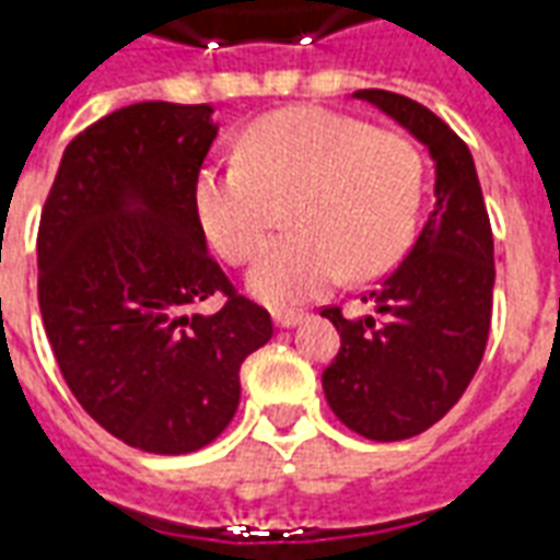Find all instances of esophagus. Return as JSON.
I'll return each instance as SVG.
<instances>
[{
    "instance_id": "1",
    "label": "esophagus",
    "mask_w": 560,
    "mask_h": 560,
    "mask_svg": "<svg viewBox=\"0 0 560 560\" xmlns=\"http://www.w3.org/2000/svg\"><path fill=\"white\" fill-rule=\"evenodd\" d=\"M272 320H276V327L291 329L296 327V324H303L305 315L303 312H272Z\"/></svg>"
}]
</instances>
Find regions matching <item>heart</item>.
<instances>
[{"mask_svg":"<svg viewBox=\"0 0 560 560\" xmlns=\"http://www.w3.org/2000/svg\"><path fill=\"white\" fill-rule=\"evenodd\" d=\"M288 197L293 233L248 269L252 296L276 308L312 303L341 276L375 279L405 255L420 212V152L363 119L291 107L245 128L236 164L195 179L197 221L228 264L260 252L272 200Z\"/></svg>","mask_w":560,"mask_h":560,"instance_id":"heart-1","label":"heart"}]
</instances>
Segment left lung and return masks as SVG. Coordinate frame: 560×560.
<instances>
[{
    "label": "left lung",
    "mask_w": 560,
    "mask_h": 560,
    "mask_svg": "<svg viewBox=\"0 0 560 560\" xmlns=\"http://www.w3.org/2000/svg\"><path fill=\"white\" fill-rule=\"evenodd\" d=\"M353 98L375 104L429 149L434 209L408 257L369 293L375 315L320 312L341 336L324 369V396L351 432L405 441L441 420L480 369L492 324V224L470 149L444 119L387 90Z\"/></svg>",
    "instance_id": "1"
}]
</instances>
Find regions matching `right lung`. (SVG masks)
Segmentation results:
<instances>
[{"label": "right lung", "instance_id": "1", "mask_svg": "<svg viewBox=\"0 0 560 560\" xmlns=\"http://www.w3.org/2000/svg\"><path fill=\"white\" fill-rule=\"evenodd\" d=\"M209 104L140 102L80 131L38 228V305L59 372L102 429L159 456L215 441L240 365L272 339L267 308L209 257L195 179ZM225 296L215 316L190 305Z\"/></svg>", "mask_w": 560, "mask_h": 560}]
</instances>
